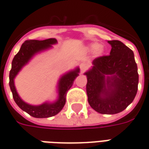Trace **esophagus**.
<instances>
[{"label":"esophagus","instance_id":"1","mask_svg":"<svg viewBox=\"0 0 149 149\" xmlns=\"http://www.w3.org/2000/svg\"><path fill=\"white\" fill-rule=\"evenodd\" d=\"M88 68V65L85 63H81L80 65V69H81V73H83L84 72L86 71V69Z\"/></svg>","mask_w":149,"mask_h":149}]
</instances>
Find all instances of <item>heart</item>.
Returning <instances> with one entry per match:
<instances>
[{
  "instance_id": "obj_1",
  "label": "heart",
  "mask_w": 149,
  "mask_h": 149,
  "mask_svg": "<svg viewBox=\"0 0 149 149\" xmlns=\"http://www.w3.org/2000/svg\"><path fill=\"white\" fill-rule=\"evenodd\" d=\"M88 51L90 52H96L97 54H101V52H103V49L102 47H100L99 44L97 43H93V44H91L88 47Z\"/></svg>"
}]
</instances>
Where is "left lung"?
Wrapping results in <instances>:
<instances>
[{
  "label": "left lung",
  "instance_id": "left-lung-1",
  "mask_svg": "<svg viewBox=\"0 0 149 149\" xmlns=\"http://www.w3.org/2000/svg\"><path fill=\"white\" fill-rule=\"evenodd\" d=\"M110 54L95 58L87 77L88 101L101 114L122 112L136 95L139 76L132 50L121 41L109 40Z\"/></svg>",
  "mask_w": 149,
  "mask_h": 149
}]
</instances>
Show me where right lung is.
Listing matches in <instances>:
<instances>
[{
    "instance_id": "obj_1",
    "label": "right lung",
    "mask_w": 149,
    "mask_h": 149,
    "mask_svg": "<svg viewBox=\"0 0 149 149\" xmlns=\"http://www.w3.org/2000/svg\"><path fill=\"white\" fill-rule=\"evenodd\" d=\"M57 42L54 38L37 40H31L24 41L19 52L16 54L12 61V68L9 72V86L13 93V97L15 102L21 109L29 113V115L36 118H47L56 115L64 108L66 101V93L72 87L75 78L77 77L80 72L79 68H76L73 71L69 72L67 74L64 75L59 81L58 92L59 98L55 103H45L38 106L30 105L21 100L17 93L14 85V78L20 71L21 68L31 59V57L37 52L49 49L51 45Z\"/></svg>"
}]
</instances>
